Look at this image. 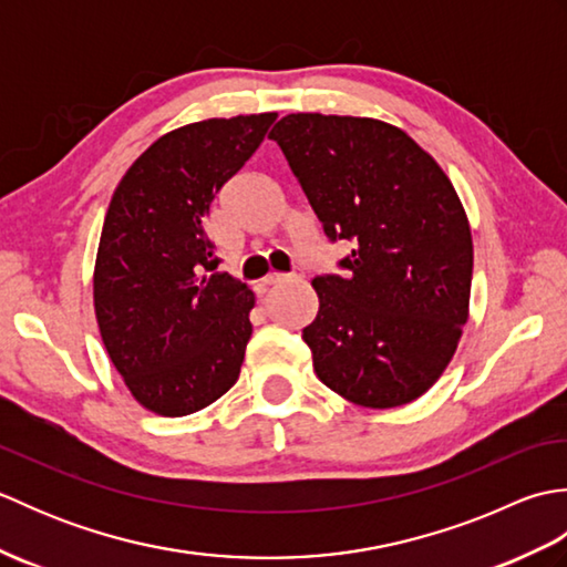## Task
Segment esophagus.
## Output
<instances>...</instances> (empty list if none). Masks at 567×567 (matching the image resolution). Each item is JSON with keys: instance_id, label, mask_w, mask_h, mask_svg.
<instances>
[{"instance_id": "1", "label": "esophagus", "mask_w": 567, "mask_h": 567, "mask_svg": "<svg viewBox=\"0 0 567 567\" xmlns=\"http://www.w3.org/2000/svg\"><path fill=\"white\" fill-rule=\"evenodd\" d=\"M290 280H299V277L297 275H285V272H268L262 277V285L272 287V285H282V282H290Z\"/></svg>"}]
</instances>
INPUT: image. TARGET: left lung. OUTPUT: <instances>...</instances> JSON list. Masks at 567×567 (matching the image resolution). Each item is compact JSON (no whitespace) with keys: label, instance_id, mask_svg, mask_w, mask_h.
Masks as SVG:
<instances>
[{"label":"left lung","instance_id":"obj_1","mask_svg":"<svg viewBox=\"0 0 567 567\" xmlns=\"http://www.w3.org/2000/svg\"><path fill=\"white\" fill-rule=\"evenodd\" d=\"M323 234L351 240L346 275L311 280L302 339L343 400L392 409L433 388L463 336L473 282L467 214L441 165L380 118L287 114L270 131Z\"/></svg>","mask_w":567,"mask_h":567}]
</instances>
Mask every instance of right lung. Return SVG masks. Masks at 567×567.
<instances>
[{
  "label": "right lung",
  "instance_id": "add662e5",
  "mask_svg": "<svg viewBox=\"0 0 567 567\" xmlns=\"http://www.w3.org/2000/svg\"><path fill=\"white\" fill-rule=\"evenodd\" d=\"M275 118L179 126L143 151L114 189L94 262V315L114 368L148 412H199L238 380L256 297L216 272L204 219Z\"/></svg>",
  "mask_w": 567,
  "mask_h": 567
}]
</instances>
